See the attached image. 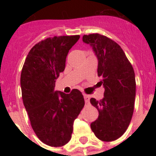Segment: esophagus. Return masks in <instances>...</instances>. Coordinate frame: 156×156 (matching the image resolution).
<instances>
[{"mask_svg":"<svg viewBox=\"0 0 156 156\" xmlns=\"http://www.w3.org/2000/svg\"><path fill=\"white\" fill-rule=\"evenodd\" d=\"M83 98H84V100H85V103L86 104H88V103L90 102V96L87 94H83Z\"/></svg>","mask_w":156,"mask_h":156,"instance_id":"obj_1","label":"esophagus"}]
</instances>
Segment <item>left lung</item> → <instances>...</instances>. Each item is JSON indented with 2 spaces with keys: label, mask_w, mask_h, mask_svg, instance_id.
<instances>
[{
  "label": "left lung",
  "mask_w": 156,
  "mask_h": 156,
  "mask_svg": "<svg viewBox=\"0 0 156 156\" xmlns=\"http://www.w3.org/2000/svg\"><path fill=\"white\" fill-rule=\"evenodd\" d=\"M98 59V76L105 87L104 98H90L98 118L90 128L103 141H113L126 132L134 109L136 81L133 66L116 42L99 34L83 35Z\"/></svg>",
  "instance_id": "8db88e82"
}]
</instances>
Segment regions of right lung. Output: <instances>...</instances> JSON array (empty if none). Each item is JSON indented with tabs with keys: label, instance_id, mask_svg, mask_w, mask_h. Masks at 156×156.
Returning <instances> with one entry per match:
<instances>
[{
	"label": "right lung",
	"instance_id": "add662e5",
	"mask_svg": "<svg viewBox=\"0 0 156 156\" xmlns=\"http://www.w3.org/2000/svg\"><path fill=\"white\" fill-rule=\"evenodd\" d=\"M80 35L48 37L31 48L21 73L23 104L37 137L51 147H62L71 139L73 122L84 106L82 93L54 90L64 71L69 51Z\"/></svg>",
	"mask_w": 156,
	"mask_h": 156
}]
</instances>
